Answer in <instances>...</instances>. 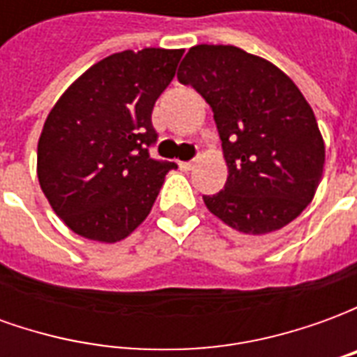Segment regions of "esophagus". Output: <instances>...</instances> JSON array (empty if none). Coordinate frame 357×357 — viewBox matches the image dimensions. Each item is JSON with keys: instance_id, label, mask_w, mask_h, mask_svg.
Here are the masks:
<instances>
[{"instance_id": "obj_1", "label": "esophagus", "mask_w": 357, "mask_h": 357, "mask_svg": "<svg viewBox=\"0 0 357 357\" xmlns=\"http://www.w3.org/2000/svg\"><path fill=\"white\" fill-rule=\"evenodd\" d=\"M179 168H181V170H183V172L193 170L195 162H193V160H187V162H179Z\"/></svg>"}]
</instances>
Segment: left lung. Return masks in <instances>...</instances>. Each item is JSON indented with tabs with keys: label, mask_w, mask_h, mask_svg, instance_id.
Listing matches in <instances>:
<instances>
[{
	"label": "left lung",
	"mask_w": 357,
	"mask_h": 357,
	"mask_svg": "<svg viewBox=\"0 0 357 357\" xmlns=\"http://www.w3.org/2000/svg\"><path fill=\"white\" fill-rule=\"evenodd\" d=\"M178 80L204 97L222 139L227 181L206 208L241 233L264 235L312 202L325 164L314 110L275 65L235 45H195Z\"/></svg>",
	"instance_id": "left-lung-1"
}]
</instances>
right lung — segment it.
Returning <instances> with one entry per match:
<instances>
[{
  "label": "right lung",
  "mask_w": 357,
  "mask_h": 357,
  "mask_svg": "<svg viewBox=\"0 0 357 357\" xmlns=\"http://www.w3.org/2000/svg\"><path fill=\"white\" fill-rule=\"evenodd\" d=\"M183 50L122 51L88 68L51 109L38 141V179L74 233L126 239L149 216L176 162L156 160L151 114Z\"/></svg>",
  "instance_id": "add662e5"
}]
</instances>
